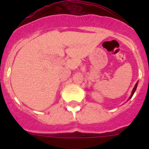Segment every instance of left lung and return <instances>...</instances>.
Listing matches in <instances>:
<instances>
[{
  "mask_svg": "<svg viewBox=\"0 0 149 149\" xmlns=\"http://www.w3.org/2000/svg\"><path fill=\"white\" fill-rule=\"evenodd\" d=\"M137 85H138V81H137V82H136V84H135V86H134V89H133V90H132V93H131V96H130V97H129V99H131V98H132V96L134 95V93H135V91H136V87H137ZM129 99H128V100H129Z\"/></svg>",
  "mask_w": 149,
  "mask_h": 149,
  "instance_id": "8db88e82",
  "label": "left lung"
}]
</instances>
